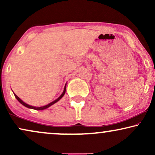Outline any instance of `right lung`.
I'll return each instance as SVG.
<instances>
[{"mask_svg":"<svg viewBox=\"0 0 155 155\" xmlns=\"http://www.w3.org/2000/svg\"><path fill=\"white\" fill-rule=\"evenodd\" d=\"M65 88H66V84H65V87H64V90H63V93L62 94H61V96L58 97V98H57L56 100H54V101H53L52 102H51V103H49L48 104H47V105H45V106H43V107H34V106H31V105H29V104H26L25 102H24V101H23L22 99H21L20 98H19V97L17 96V95L15 94L14 93V95H15V98L18 99V101H19V102H20V104H22L23 105V106H25V107H27V108H29V109H35V110H44V109H47V108H48L49 107H51V105H53V104H54L55 103H56L57 101H58L59 100H60V99L62 98V97L64 96V94H65Z\"/></svg>","mask_w":155,"mask_h":155,"instance_id":"right-lung-1","label":"right lung"}]
</instances>
